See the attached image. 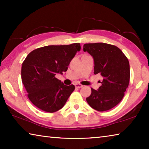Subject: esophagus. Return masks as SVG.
Wrapping results in <instances>:
<instances>
[{"instance_id": "obj_1", "label": "esophagus", "mask_w": 149, "mask_h": 149, "mask_svg": "<svg viewBox=\"0 0 149 149\" xmlns=\"http://www.w3.org/2000/svg\"><path fill=\"white\" fill-rule=\"evenodd\" d=\"M75 88H77V89H80V88L83 87V85L79 84H75Z\"/></svg>"}]
</instances>
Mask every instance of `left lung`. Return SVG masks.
<instances>
[{"mask_svg":"<svg viewBox=\"0 0 149 149\" xmlns=\"http://www.w3.org/2000/svg\"><path fill=\"white\" fill-rule=\"evenodd\" d=\"M84 51L94 60V74L103 77L97 90L91 88V94L86 98L91 107L99 112L114 108L122 100L130 79V63L119 48L104 42L87 43Z\"/></svg>","mask_w":149,"mask_h":149,"instance_id":"8db88e82","label":"left lung"}]
</instances>
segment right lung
Here are the masks:
<instances>
[{
	"label": "right lung",
	"mask_w": 149,
	"mask_h": 149,
	"mask_svg": "<svg viewBox=\"0 0 149 149\" xmlns=\"http://www.w3.org/2000/svg\"><path fill=\"white\" fill-rule=\"evenodd\" d=\"M81 49L79 43L49 45L33 50L22 63V81L27 97L35 107L54 112L64 107L75 89L55 77L67 71L71 60Z\"/></svg>",
	"instance_id": "right-lung-1"
}]
</instances>
